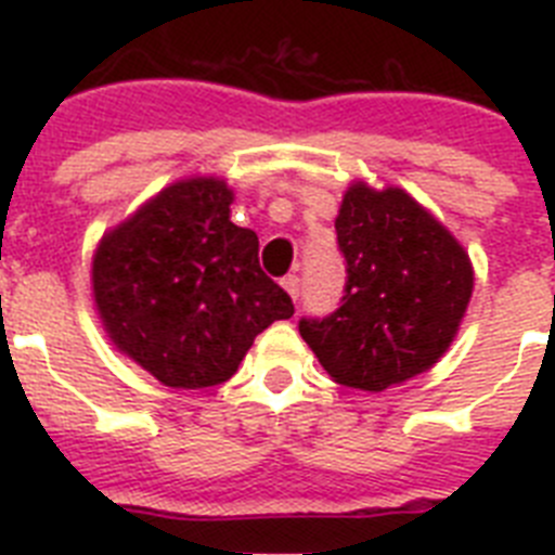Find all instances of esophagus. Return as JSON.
I'll use <instances>...</instances> for the list:
<instances>
[{"mask_svg": "<svg viewBox=\"0 0 555 555\" xmlns=\"http://www.w3.org/2000/svg\"><path fill=\"white\" fill-rule=\"evenodd\" d=\"M283 288H286L288 297H292L294 302L300 300V278H297V274H286V278H283Z\"/></svg>", "mask_w": 555, "mask_h": 555, "instance_id": "34e87169", "label": "esophagus"}]
</instances>
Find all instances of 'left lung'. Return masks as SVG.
I'll return each mask as SVG.
<instances>
[{
	"label": "left lung",
	"instance_id": "left-lung-1",
	"mask_svg": "<svg viewBox=\"0 0 555 555\" xmlns=\"http://www.w3.org/2000/svg\"><path fill=\"white\" fill-rule=\"evenodd\" d=\"M347 283L341 306L300 336L341 386L384 391L448 352L473 297V263L403 189H347L336 217Z\"/></svg>",
	"mask_w": 555,
	"mask_h": 555
}]
</instances>
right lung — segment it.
<instances>
[{
    "label": "right lung",
    "instance_id": "obj_1",
    "mask_svg": "<svg viewBox=\"0 0 555 555\" xmlns=\"http://www.w3.org/2000/svg\"><path fill=\"white\" fill-rule=\"evenodd\" d=\"M224 180L171 183L102 235L91 267L107 336L171 389L230 380L255 336L294 313L258 263V235L230 222Z\"/></svg>",
    "mask_w": 555,
    "mask_h": 555
}]
</instances>
